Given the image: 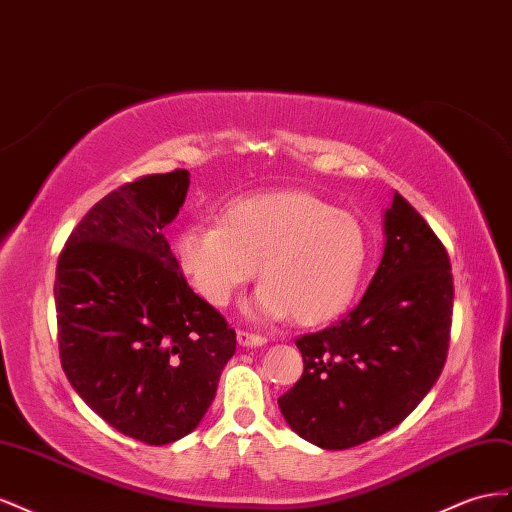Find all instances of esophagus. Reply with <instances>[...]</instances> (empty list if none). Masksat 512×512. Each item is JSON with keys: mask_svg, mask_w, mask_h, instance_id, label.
<instances>
[{"mask_svg": "<svg viewBox=\"0 0 512 512\" xmlns=\"http://www.w3.org/2000/svg\"><path fill=\"white\" fill-rule=\"evenodd\" d=\"M238 343L242 347H261L266 345L268 339L261 337V334H253V332H246V330H238Z\"/></svg>", "mask_w": 512, "mask_h": 512, "instance_id": "1", "label": "esophagus"}]
</instances>
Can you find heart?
I'll use <instances>...</instances> for the list:
<instances>
[{"label": "heart", "mask_w": 512, "mask_h": 512, "mask_svg": "<svg viewBox=\"0 0 512 512\" xmlns=\"http://www.w3.org/2000/svg\"><path fill=\"white\" fill-rule=\"evenodd\" d=\"M199 294L225 306L257 274L248 313L294 315L302 326L337 319L354 302L371 257V236L354 214L306 191H268L231 199L221 223L184 227L173 244Z\"/></svg>", "instance_id": "b5f03b06"}]
</instances>
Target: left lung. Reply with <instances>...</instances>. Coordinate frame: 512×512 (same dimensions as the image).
<instances>
[{"label": "left lung", "mask_w": 512, "mask_h": 512, "mask_svg": "<svg viewBox=\"0 0 512 512\" xmlns=\"http://www.w3.org/2000/svg\"><path fill=\"white\" fill-rule=\"evenodd\" d=\"M384 233V255L362 300L334 326L296 339L304 371L279 397L287 425L326 450L397 427L446 362L455 298L446 248L399 193Z\"/></svg>", "instance_id": "1"}]
</instances>
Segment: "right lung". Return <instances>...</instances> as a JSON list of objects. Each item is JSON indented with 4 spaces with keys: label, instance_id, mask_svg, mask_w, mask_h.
Wrapping results in <instances>:
<instances>
[{
    "label": "right lung",
    "instance_id": "1",
    "mask_svg": "<svg viewBox=\"0 0 512 512\" xmlns=\"http://www.w3.org/2000/svg\"><path fill=\"white\" fill-rule=\"evenodd\" d=\"M191 173L145 175L102 197L55 270L62 369L113 429L163 446L191 433L236 354V330L188 287L165 238Z\"/></svg>",
    "mask_w": 512,
    "mask_h": 512
}]
</instances>
